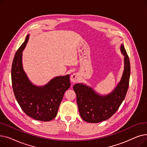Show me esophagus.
<instances>
[{
	"label": "esophagus",
	"mask_w": 147,
	"mask_h": 147,
	"mask_svg": "<svg viewBox=\"0 0 147 147\" xmlns=\"http://www.w3.org/2000/svg\"><path fill=\"white\" fill-rule=\"evenodd\" d=\"M79 79V76L78 73H74L71 74L70 77V80L73 83H76Z\"/></svg>",
	"instance_id": "esophagus-1"
}]
</instances>
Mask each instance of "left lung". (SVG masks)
I'll return each instance as SVG.
<instances>
[{
	"label": "left lung",
	"mask_w": 147,
	"mask_h": 147,
	"mask_svg": "<svg viewBox=\"0 0 147 147\" xmlns=\"http://www.w3.org/2000/svg\"><path fill=\"white\" fill-rule=\"evenodd\" d=\"M120 49L124 56L123 71L120 81L109 94H100L83 83L73 86L80 115L85 121L96 123L109 119L117 111L126 96L130 73V62L123 44L120 45Z\"/></svg>",
	"instance_id": "8db88e82"
}]
</instances>
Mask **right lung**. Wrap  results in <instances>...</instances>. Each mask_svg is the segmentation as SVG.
Masks as SVG:
<instances>
[{"label":"right lung","mask_w":147,"mask_h":147,"mask_svg":"<svg viewBox=\"0 0 147 147\" xmlns=\"http://www.w3.org/2000/svg\"><path fill=\"white\" fill-rule=\"evenodd\" d=\"M24 42L14 57L11 71L13 93L17 101L29 117L48 121L55 118L64 92L71 86L69 75L56 76L43 86H37L28 78L22 65V52L29 39Z\"/></svg>","instance_id":"right-lung-1"}]
</instances>
